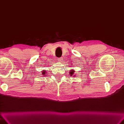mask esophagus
Wrapping results in <instances>:
<instances>
[{"label":"esophagus","mask_w":124,"mask_h":124,"mask_svg":"<svg viewBox=\"0 0 124 124\" xmlns=\"http://www.w3.org/2000/svg\"><path fill=\"white\" fill-rule=\"evenodd\" d=\"M57 60H58V61L59 62H62L63 61V59L62 58V57H61V58H59L58 59H57Z\"/></svg>","instance_id":"34e87169"}]
</instances>
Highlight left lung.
<instances>
[{"label": "left lung", "instance_id": "left-lung-1", "mask_svg": "<svg viewBox=\"0 0 124 124\" xmlns=\"http://www.w3.org/2000/svg\"><path fill=\"white\" fill-rule=\"evenodd\" d=\"M74 72H75V71H74L73 69H71L70 72H69V74H70V75H71V76H73V77H75V76L76 75H75V74H74Z\"/></svg>", "mask_w": 124, "mask_h": 124}]
</instances>
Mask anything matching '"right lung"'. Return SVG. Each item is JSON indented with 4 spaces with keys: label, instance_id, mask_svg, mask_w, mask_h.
<instances>
[{
    "label": "right lung",
    "instance_id": "add662e5",
    "mask_svg": "<svg viewBox=\"0 0 124 124\" xmlns=\"http://www.w3.org/2000/svg\"><path fill=\"white\" fill-rule=\"evenodd\" d=\"M46 70H43L42 72V75H43L44 76H45V74H46Z\"/></svg>",
    "mask_w": 124,
    "mask_h": 124
}]
</instances>
